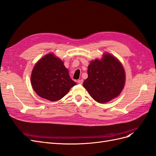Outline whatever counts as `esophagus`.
Masks as SVG:
<instances>
[{"instance_id":"obj_1","label":"esophagus","mask_w":156,"mask_h":156,"mask_svg":"<svg viewBox=\"0 0 156 156\" xmlns=\"http://www.w3.org/2000/svg\"><path fill=\"white\" fill-rule=\"evenodd\" d=\"M77 83H79V84H83V80L81 79H79V80H78V81H77Z\"/></svg>"}]
</instances>
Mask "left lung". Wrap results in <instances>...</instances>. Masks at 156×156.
Instances as JSON below:
<instances>
[{
    "label": "left lung",
    "instance_id": "1",
    "mask_svg": "<svg viewBox=\"0 0 156 156\" xmlns=\"http://www.w3.org/2000/svg\"><path fill=\"white\" fill-rule=\"evenodd\" d=\"M125 72L114 56L105 53L101 60H92L88 67V78L83 87L98 103H103L117 97L124 88Z\"/></svg>",
    "mask_w": 156,
    "mask_h": 156
}]
</instances>
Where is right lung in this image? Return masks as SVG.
Wrapping results in <instances>:
<instances>
[{"label":"right lung","instance_id":"right-lung-1","mask_svg":"<svg viewBox=\"0 0 156 156\" xmlns=\"http://www.w3.org/2000/svg\"><path fill=\"white\" fill-rule=\"evenodd\" d=\"M32 87L42 98L58 101L76 84L69 77L67 68L53 53L45 55L34 66L31 74Z\"/></svg>","mask_w":156,"mask_h":156}]
</instances>
